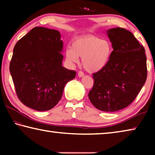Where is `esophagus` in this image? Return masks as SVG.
I'll return each instance as SVG.
<instances>
[{
  "mask_svg": "<svg viewBox=\"0 0 155 155\" xmlns=\"http://www.w3.org/2000/svg\"><path fill=\"white\" fill-rule=\"evenodd\" d=\"M78 77H83L84 76V73L82 71H79L78 72Z\"/></svg>",
  "mask_w": 155,
  "mask_h": 155,
  "instance_id": "obj_1",
  "label": "esophagus"
}]
</instances>
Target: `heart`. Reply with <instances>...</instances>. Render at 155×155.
<instances>
[{
  "instance_id": "1",
  "label": "heart",
  "mask_w": 155,
  "mask_h": 155,
  "mask_svg": "<svg viewBox=\"0 0 155 155\" xmlns=\"http://www.w3.org/2000/svg\"><path fill=\"white\" fill-rule=\"evenodd\" d=\"M112 51L109 41L95 35H85L72 41L71 48L65 51V59L70 64H76L78 61V57H81L83 68L88 72L95 73L107 66Z\"/></svg>"
}]
</instances>
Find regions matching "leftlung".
<instances>
[{"label": "left lung", "mask_w": 155, "mask_h": 155, "mask_svg": "<svg viewBox=\"0 0 155 155\" xmlns=\"http://www.w3.org/2000/svg\"><path fill=\"white\" fill-rule=\"evenodd\" d=\"M114 51L107 66L93 74L90 101L96 109L114 112L134 101L145 83L147 65L145 49L133 34L116 27L107 31Z\"/></svg>", "instance_id": "1"}]
</instances>
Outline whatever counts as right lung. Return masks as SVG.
<instances>
[{"instance_id": "right-lung-1", "label": "right lung", "mask_w": 155, "mask_h": 155, "mask_svg": "<svg viewBox=\"0 0 155 155\" xmlns=\"http://www.w3.org/2000/svg\"><path fill=\"white\" fill-rule=\"evenodd\" d=\"M64 43L58 31L37 27L15 44L9 70L20 101L29 108L48 111L61 100L76 72L62 65Z\"/></svg>"}]
</instances>
